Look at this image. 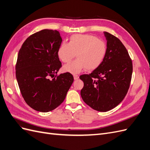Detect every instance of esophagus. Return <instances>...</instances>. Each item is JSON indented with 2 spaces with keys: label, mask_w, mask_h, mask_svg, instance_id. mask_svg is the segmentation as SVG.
<instances>
[{
  "label": "esophagus",
  "mask_w": 150,
  "mask_h": 150,
  "mask_svg": "<svg viewBox=\"0 0 150 150\" xmlns=\"http://www.w3.org/2000/svg\"><path fill=\"white\" fill-rule=\"evenodd\" d=\"M73 76H74V79L75 80L78 79L79 78V76L77 75V74H73Z\"/></svg>",
  "instance_id": "esophagus-1"
}]
</instances>
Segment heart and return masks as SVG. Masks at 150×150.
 <instances>
[{
    "label": "heart",
    "instance_id": "b5f03b06",
    "mask_svg": "<svg viewBox=\"0 0 150 150\" xmlns=\"http://www.w3.org/2000/svg\"><path fill=\"white\" fill-rule=\"evenodd\" d=\"M106 49V42L96 36L74 34L69 43H62L59 47L58 56L62 61L68 62L78 54L79 60L68 63L64 67L66 71L76 74L84 67L89 71L97 69L104 60Z\"/></svg>",
    "mask_w": 150,
    "mask_h": 150
}]
</instances>
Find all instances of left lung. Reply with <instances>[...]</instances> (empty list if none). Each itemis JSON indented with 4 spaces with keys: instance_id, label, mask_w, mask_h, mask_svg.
<instances>
[{
    "instance_id": "obj_1",
    "label": "left lung",
    "mask_w": 150,
    "mask_h": 150,
    "mask_svg": "<svg viewBox=\"0 0 150 150\" xmlns=\"http://www.w3.org/2000/svg\"><path fill=\"white\" fill-rule=\"evenodd\" d=\"M104 34L107 49L101 64L91 74L79 76L84 83L81 90L83 101L101 112L112 110L123 100L133 72L132 60L123 44L111 34Z\"/></svg>"
}]
</instances>
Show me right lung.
Instances as JSON below:
<instances>
[{"mask_svg":"<svg viewBox=\"0 0 150 150\" xmlns=\"http://www.w3.org/2000/svg\"><path fill=\"white\" fill-rule=\"evenodd\" d=\"M61 42L58 31L44 29L30 35L18 53V85L25 103L38 111L49 112L59 106L74 81L68 72L57 74L62 67L58 56Z\"/></svg>","mask_w":150,"mask_h":150,"instance_id":"right-lung-1","label":"right lung"}]
</instances>
